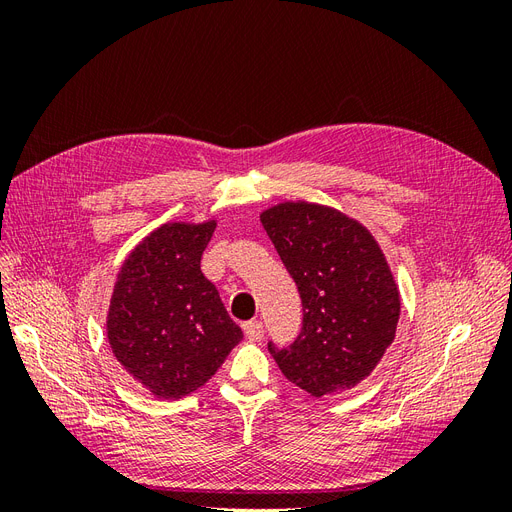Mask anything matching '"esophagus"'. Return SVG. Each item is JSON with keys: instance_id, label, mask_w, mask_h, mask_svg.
I'll use <instances>...</instances> for the list:
<instances>
[{"instance_id": "34e87169", "label": "esophagus", "mask_w": 512, "mask_h": 512, "mask_svg": "<svg viewBox=\"0 0 512 512\" xmlns=\"http://www.w3.org/2000/svg\"><path fill=\"white\" fill-rule=\"evenodd\" d=\"M243 331H245V337L250 339V342H260L262 335H265V329H262V322L260 320H250L243 324Z\"/></svg>"}]
</instances>
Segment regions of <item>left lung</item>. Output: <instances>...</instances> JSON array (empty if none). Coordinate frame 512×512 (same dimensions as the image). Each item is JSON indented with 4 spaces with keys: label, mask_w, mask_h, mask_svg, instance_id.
Masks as SVG:
<instances>
[{
    "label": "left lung",
    "mask_w": 512,
    "mask_h": 512,
    "mask_svg": "<svg viewBox=\"0 0 512 512\" xmlns=\"http://www.w3.org/2000/svg\"><path fill=\"white\" fill-rule=\"evenodd\" d=\"M299 286L303 329L290 348L269 344L282 374L324 397L354 389L393 344L399 288L374 235L339 209L286 200L260 213Z\"/></svg>",
    "instance_id": "obj_1"
}]
</instances>
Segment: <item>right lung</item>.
<instances>
[{
	"mask_svg": "<svg viewBox=\"0 0 512 512\" xmlns=\"http://www.w3.org/2000/svg\"><path fill=\"white\" fill-rule=\"evenodd\" d=\"M218 220L166 222L119 267L106 337L115 359L158 399L198 391L243 331L230 320L200 258Z\"/></svg>",
	"mask_w": 512,
	"mask_h": 512,
	"instance_id": "obj_1",
	"label": "right lung"
}]
</instances>
